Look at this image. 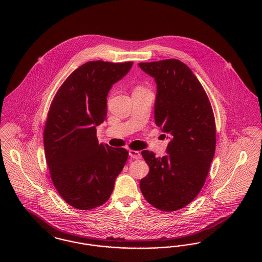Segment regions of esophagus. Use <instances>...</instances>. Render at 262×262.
Returning a JSON list of instances; mask_svg holds the SVG:
<instances>
[{
    "instance_id": "1",
    "label": "esophagus",
    "mask_w": 262,
    "mask_h": 262,
    "mask_svg": "<svg viewBox=\"0 0 262 262\" xmlns=\"http://www.w3.org/2000/svg\"><path fill=\"white\" fill-rule=\"evenodd\" d=\"M128 154H129V156H130L133 159H140V158H141L140 152L137 151V150L130 149L128 151Z\"/></svg>"
}]
</instances>
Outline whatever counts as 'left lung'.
<instances>
[{"instance_id": "1", "label": "left lung", "mask_w": 262, "mask_h": 262, "mask_svg": "<svg viewBox=\"0 0 262 262\" xmlns=\"http://www.w3.org/2000/svg\"><path fill=\"white\" fill-rule=\"evenodd\" d=\"M157 84L154 118L171 137L168 155L141 151L149 173L140 180L144 199L162 211H176L200 193L216 147V125L210 101L191 70L176 59L139 62Z\"/></svg>"}]
</instances>
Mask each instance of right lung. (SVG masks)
Masks as SVG:
<instances>
[{"label": "right lung", "instance_id": "add662e5", "mask_svg": "<svg viewBox=\"0 0 262 262\" xmlns=\"http://www.w3.org/2000/svg\"><path fill=\"white\" fill-rule=\"evenodd\" d=\"M133 62H88L63 81L51 103L44 150L52 182L62 200L90 210L109 200L128 152L98 142L96 126L107 116V95Z\"/></svg>", "mask_w": 262, "mask_h": 262}]
</instances>
